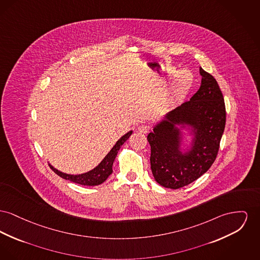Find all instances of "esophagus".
Returning a JSON list of instances; mask_svg holds the SVG:
<instances>
[{
  "instance_id": "34e87169",
  "label": "esophagus",
  "mask_w": 260,
  "mask_h": 260,
  "mask_svg": "<svg viewBox=\"0 0 260 260\" xmlns=\"http://www.w3.org/2000/svg\"><path fill=\"white\" fill-rule=\"evenodd\" d=\"M138 128L140 133H142V134H147V133L149 132V129H150V125H148V124H146V123H142V124L138 125Z\"/></svg>"
}]
</instances>
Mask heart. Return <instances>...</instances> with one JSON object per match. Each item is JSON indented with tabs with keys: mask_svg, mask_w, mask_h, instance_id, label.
<instances>
[{
	"mask_svg": "<svg viewBox=\"0 0 260 260\" xmlns=\"http://www.w3.org/2000/svg\"><path fill=\"white\" fill-rule=\"evenodd\" d=\"M175 73H176V71L174 69L169 70V77L174 76ZM192 81H193V78L188 71L183 70L180 73H178L170 84L169 99L172 102H179V101L183 100L190 90Z\"/></svg>",
	"mask_w": 260,
	"mask_h": 260,
	"instance_id": "heart-1",
	"label": "heart"
}]
</instances>
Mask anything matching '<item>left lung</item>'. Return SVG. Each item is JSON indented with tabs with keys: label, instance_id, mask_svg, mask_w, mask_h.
I'll list each match as a JSON object with an SVG mask.
<instances>
[{
	"label": "left lung",
	"instance_id": "1",
	"mask_svg": "<svg viewBox=\"0 0 260 260\" xmlns=\"http://www.w3.org/2000/svg\"><path fill=\"white\" fill-rule=\"evenodd\" d=\"M198 92L181 106L170 111L147 136L155 181L177 189L198 180L213 164L226 123L223 94L210 74L199 68ZM185 130L192 137L183 148Z\"/></svg>",
	"mask_w": 260,
	"mask_h": 260
}]
</instances>
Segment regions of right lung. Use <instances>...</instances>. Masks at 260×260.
<instances>
[{"instance_id":"right-lung-1","label":"right lung","mask_w":260,"mask_h":260,"mask_svg":"<svg viewBox=\"0 0 260 260\" xmlns=\"http://www.w3.org/2000/svg\"><path fill=\"white\" fill-rule=\"evenodd\" d=\"M133 134V131H129L124 136L120 138L116 144L113 146V148L110 150V152L104 157V159L96 166L95 168L92 169L90 171L79 174V175H71L67 173H62L61 171L54 168L52 165L50 167L53 169V171L60 176L62 179L71 181L73 183L82 184V185H98L104 183L108 179V177L113 173V164L117 157V154L119 152L120 148L122 147V144L127 140Z\"/></svg>"}]
</instances>
